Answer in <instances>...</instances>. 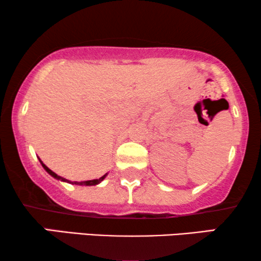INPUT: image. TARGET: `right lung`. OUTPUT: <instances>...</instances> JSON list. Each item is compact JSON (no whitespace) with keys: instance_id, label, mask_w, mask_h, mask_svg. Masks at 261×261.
I'll list each match as a JSON object with an SVG mask.
<instances>
[{"instance_id":"add662e5","label":"right lung","mask_w":261,"mask_h":261,"mask_svg":"<svg viewBox=\"0 0 261 261\" xmlns=\"http://www.w3.org/2000/svg\"><path fill=\"white\" fill-rule=\"evenodd\" d=\"M40 163H41V160H40ZM41 165H42V167H44V169L47 171V172L51 174L52 177H55V178H57V179H59V180H63V181H67V183H71V184H77V185H96V184H98V183H101V181L105 179V177L107 176V174H105V176H102L101 178H98V179H92V180H85V181H70V180H67V179H65V178H63V177H60V176H58V174H56L55 172H53L52 170H49L47 166L45 165V164H42L41 163Z\"/></svg>"}]
</instances>
